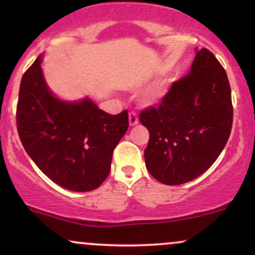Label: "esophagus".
I'll return each mask as SVG.
<instances>
[{"label":"esophagus","instance_id":"1","mask_svg":"<svg viewBox=\"0 0 255 255\" xmlns=\"http://www.w3.org/2000/svg\"><path fill=\"white\" fill-rule=\"evenodd\" d=\"M137 122H139V119H137L136 113H134V111H130V113H129V125L130 126H135V125H137Z\"/></svg>","mask_w":255,"mask_h":255}]
</instances>
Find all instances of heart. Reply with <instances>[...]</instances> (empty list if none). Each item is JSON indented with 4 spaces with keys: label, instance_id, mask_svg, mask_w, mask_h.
Returning a JSON list of instances; mask_svg holds the SVG:
<instances>
[{
    "label": "heart",
    "instance_id": "b5f03b06",
    "mask_svg": "<svg viewBox=\"0 0 255 255\" xmlns=\"http://www.w3.org/2000/svg\"><path fill=\"white\" fill-rule=\"evenodd\" d=\"M163 95H164V90H163V89H159V90H157L156 92H154L153 95H152V97H151V101H152V102H153V101H157V99L162 97Z\"/></svg>",
    "mask_w": 255,
    "mask_h": 255
}]
</instances>
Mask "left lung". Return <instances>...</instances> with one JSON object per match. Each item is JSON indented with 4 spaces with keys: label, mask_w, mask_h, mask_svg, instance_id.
<instances>
[{
    "label": "left lung",
    "mask_w": 255,
    "mask_h": 255,
    "mask_svg": "<svg viewBox=\"0 0 255 255\" xmlns=\"http://www.w3.org/2000/svg\"><path fill=\"white\" fill-rule=\"evenodd\" d=\"M139 120L150 131L146 168L159 182L176 186L197 178L216 162L233 126L227 73L207 49L197 51L191 72L172 83L157 108Z\"/></svg>",
    "instance_id": "obj_1"
}]
</instances>
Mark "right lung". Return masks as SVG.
Returning <instances> with one entry per match:
<instances>
[{"instance_id":"add662e5","label":"right lung","mask_w":255,"mask_h":255,"mask_svg":"<svg viewBox=\"0 0 255 255\" xmlns=\"http://www.w3.org/2000/svg\"><path fill=\"white\" fill-rule=\"evenodd\" d=\"M38 57L22 75L16 127L31 159L73 192L98 188L110 172L114 148L128 129V111L110 115L85 98L63 102L46 86Z\"/></svg>"}]
</instances>
